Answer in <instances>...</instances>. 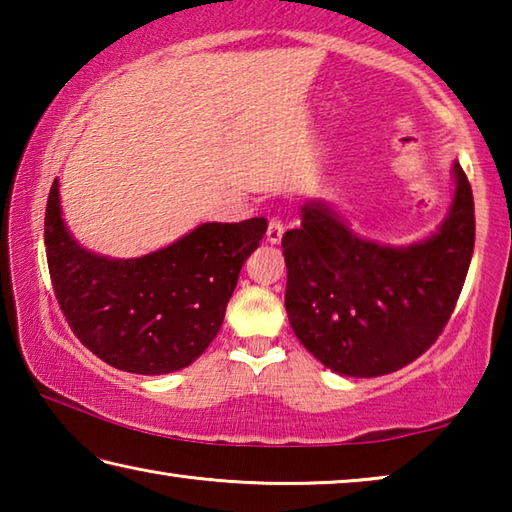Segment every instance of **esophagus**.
I'll use <instances>...</instances> for the list:
<instances>
[{
    "mask_svg": "<svg viewBox=\"0 0 512 512\" xmlns=\"http://www.w3.org/2000/svg\"><path fill=\"white\" fill-rule=\"evenodd\" d=\"M284 235V225L280 219H271L268 221V228H266V241L268 244H280Z\"/></svg>",
    "mask_w": 512,
    "mask_h": 512,
    "instance_id": "1",
    "label": "esophagus"
}]
</instances>
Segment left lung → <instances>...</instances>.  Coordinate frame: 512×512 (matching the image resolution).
<instances>
[{"mask_svg": "<svg viewBox=\"0 0 512 512\" xmlns=\"http://www.w3.org/2000/svg\"><path fill=\"white\" fill-rule=\"evenodd\" d=\"M436 232L409 246L361 237L325 201L300 207L284 232L289 323L298 341L343 377H381L420 357L443 332L474 253V198L458 160Z\"/></svg>", "mask_w": 512, "mask_h": 512, "instance_id": "8db88e82", "label": "left lung"}]
</instances>
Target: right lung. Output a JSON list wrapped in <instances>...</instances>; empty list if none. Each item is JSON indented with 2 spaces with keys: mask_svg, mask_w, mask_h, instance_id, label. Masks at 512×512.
Returning a JSON list of instances; mask_svg holds the SVG:
<instances>
[{
  "mask_svg": "<svg viewBox=\"0 0 512 512\" xmlns=\"http://www.w3.org/2000/svg\"><path fill=\"white\" fill-rule=\"evenodd\" d=\"M264 232L266 219L201 223L169 246L121 259L74 239L58 180L45 214L49 275L69 327L101 361L135 375H169L201 357Z\"/></svg>",
  "mask_w": 512,
  "mask_h": 512,
  "instance_id": "right-lung-1",
  "label": "right lung"
}]
</instances>
